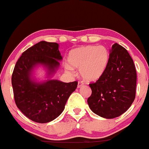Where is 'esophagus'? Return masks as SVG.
Segmentation results:
<instances>
[{"label":"esophagus","instance_id":"1","mask_svg":"<svg viewBox=\"0 0 149 149\" xmlns=\"http://www.w3.org/2000/svg\"><path fill=\"white\" fill-rule=\"evenodd\" d=\"M83 82H80V81H79L78 83V88H81V87H83Z\"/></svg>","mask_w":149,"mask_h":149}]
</instances>
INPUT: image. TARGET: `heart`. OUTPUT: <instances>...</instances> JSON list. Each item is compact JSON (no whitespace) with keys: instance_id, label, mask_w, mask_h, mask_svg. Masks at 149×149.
Instances as JSON below:
<instances>
[{"instance_id":"heart-1","label":"heart","mask_w":149,"mask_h":149,"mask_svg":"<svg viewBox=\"0 0 149 149\" xmlns=\"http://www.w3.org/2000/svg\"><path fill=\"white\" fill-rule=\"evenodd\" d=\"M69 65H65L68 73L72 68L78 69L79 74L85 81L99 80L105 73L109 62V52L103 45H85L71 50L68 54Z\"/></svg>"}]
</instances>
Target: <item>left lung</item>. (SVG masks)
Listing matches in <instances>:
<instances>
[{"instance_id":"obj_1","label":"left lung","mask_w":149,"mask_h":149,"mask_svg":"<svg viewBox=\"0 0 149 149\" xmlns=\"http://www.w3.org/2000/svg\"><path fill=\"white\" fill-rule=\"evenodd\" d=\"M136 84V73L132 59L123 46L113 44L105 73L96 83L90 84L92 95L88 99L89 107L104 118L118 117L134 102Z\"/></svg>"}]
</instances>
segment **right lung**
Masks as SVG:
<instances>
[{
    "instance_id": "obj_1",
    "label": "right lung",
    "mask_w": 149,
    "mask_h": 149,
    "mask_svg": "<svg viewBox=\"0 0 149 149\" xmlns=\"http://www.w3.org/2000/svg\"><path fill=\"white\" fill-rule=\"evenodd\" d=\"M57 42L40 41L27 49L15 64L12 85L17 107L28 118L39 123L53 120L64 110L78 82L64 83L52 79L62 57ZM46 72L43 79L36 77L37 69Z\"/></svg>"
}]
</instances>
